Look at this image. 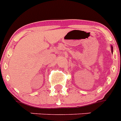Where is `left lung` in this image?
<instances>
[{"label": "left lung", "mask_w": 121, "mask_h": 121, "mask_svg": "<svg viewBox=\"0 0 121 121\" xmlns=\"http://www.w3.org/2000/svg\"><path fill=\"white\" fill-rule=\"evenodd\" d=\"M111 48H112V53H113V47H111Z\"/></svg>", "instance_id": "8db88e82"}]
</instances>
